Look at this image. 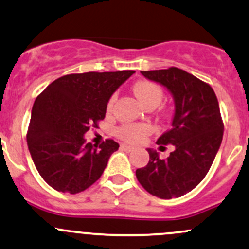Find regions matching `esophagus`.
I'll return each instance as SVG.
<instances>
[{"label": "esophagus", "instance_id": "1", "mask_svg": "<svg viewBox=\"0 0 249 249\" xmlns=\"http://www.w3.org/2000/svg\"><path fill=\"white\" fill-rule=\"evenodd\" d=\"M120 149L124 150V151L131 152V151H133V150H135V147L131 146V145H127V144H122V145H120Z\"/></svg>", "mask_w": 249, "mask_h": 249}]
</instances>
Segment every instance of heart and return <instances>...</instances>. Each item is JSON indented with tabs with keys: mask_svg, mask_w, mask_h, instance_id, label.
Listing matches in <instances>:
<instances>
[{
	"mask_svg": "<svg viewBox=\"0 0 249 249\" xmlns=\"http://www.w3.org/2000/svg\"><path fill=\"white\" fill-rule=\"evenodd\" d=\"M133 92L146 107H150V106L156 107L162 103L163 98H164V92H163L162 87L154 81L149 80H142L136 83L133 86ZM116 98V94H113L108 99L107 105H106L107 113H111L113 111ZM150 131H151V127L145 123H127V124H123L117 127L116 136L129 143H137L145 138Z\"/></svg>",
	"mask_w": 249,
	"mask_h": 249,
	"instance_id": "1",
	"label": "heart"
}]
</instances>
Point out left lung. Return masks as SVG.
<instances>
[{
  "mask_svg": "<svg viewBox=\"0 0 249 249\" xmlns=\"http://www.w3.org/2000/svg\"><path fill=\"white\" fill-rule=\"evenodd\" d=\"M149 80L165 86L175 100L171 129L157 144H173L168 158L147 150L149 163L136 170L138 182L147 193L169 200L181 197L200 184L208 174L223 137V122L216 94L209 84L177 67L142 71Z\"/></svg>",
  "mask_w": 249,
  "mask_h": 249,
  "instance_id": "obj_1",
  "label": "left lung"
}]
</instances>
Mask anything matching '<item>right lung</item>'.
I'll list each match as a JSON object with an SVG mask.
<instances>
[{
  "label": "right lung",
  "instance_id": "obj_1",
  "mask_svg": "<svg viewBox=\"0 0 249 249\" xmlns=\"http://www.w3.org/2000/svg\"><path fill=\"white\" fill-rule=\"evenodd\" d=\"M135 71L67 74L49 84L35 99L27 144L37 171L53 189L78 194L100 178L119 144L99 146L84 135L105 118L112 94Z\"/></svg>",
  "mask_w": 249,
  "mask_h": 249
}]
</instances>
